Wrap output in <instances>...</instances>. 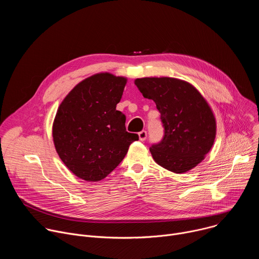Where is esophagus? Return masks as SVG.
Listing matches in <instances>:
<instances>
[{
	"label": "esophagus",
	"instance_id": "esophagus-1",
	"mask_svg": "<svg viewBox=\"0 0 259 259\" xmlns=\"http://www.w3.org/2000/svg\"><path fill=\"white\" fill-rule=\"evenodd\" d=\"M138 136H139V139L141 140V141H144L145 139H146V137H147V133H146V131H140L139 133H138Z\"/></svg>",
	"mask_w": 259,
	"mask_h": 259
}]
</instances>
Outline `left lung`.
I'll list each match as a JSON object with an SVG mask.
<instances>
[{
  "mask_svg": "<svg viewBox=\"0 0 259 259\" xmlns=\"http://www.w3.org/2000/svg\"><path fill=\"white\" fill-rule=\"evenodd\" d=\"M135 85L153 99L161 114L164 137L150 147L157 164L174 172H188L209 153L216 135L212 109L190 83L174 78H141Z\"/></svg>",
  "mask_w": 259,
  "mask_h": 259,
  "instance_id": "8db88e82",
  "label": "left lung"
}]
</instances>
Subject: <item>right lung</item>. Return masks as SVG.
I'll return each instance as SVG.
<instances>
[{
  "mask_svg": "<svg viewBox=\"0 0 259 259\" xmlns=\"http://www.w3.org/2000/svg\"><path fill=\"white\" fill-rule=\"evenodd\" d=\"M127 79L100 72L73 88L58 107L53 141L64 165L79 178L99 181L125 158L138 135L126 131L117 104Z\"/></svg>",
  "mask_w": 259,
  "mask_h": 259,
  "instance_id": "1",
  "label": "right lung"
}]
</instances>
